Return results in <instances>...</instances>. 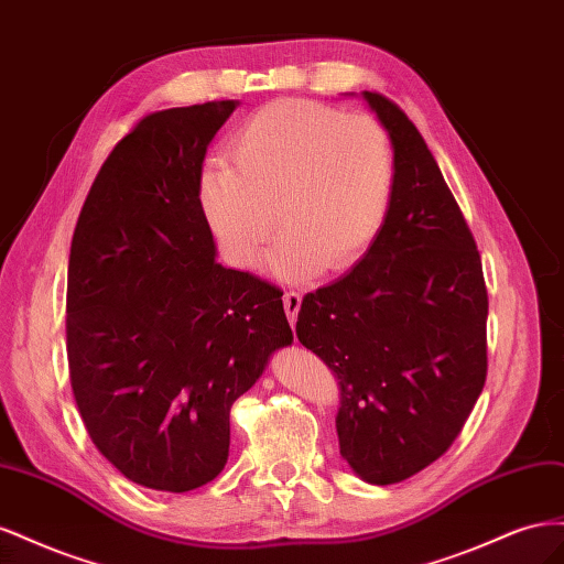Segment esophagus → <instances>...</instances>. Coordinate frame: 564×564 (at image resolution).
Returning <instances> with one entry per match:
<instances>
[{
  "mask_svg": "<svg viewBox=\"0 0 564 564\" xmlns=\"http://www.w3.org/2000/svg\"><path fill=\"white\" fill-rule=\"evenodd\" d=\"M282 301H284V311H286V319H289V324H296V317H299V311H301V294L299 292H294V289H289V292H284V296H282Z\"/></svg>",
  "mask_w": 564,
  "mask_h": 564,
  "instance_id": "obj_1",
  "label": "esophagus"
}]
</instances>
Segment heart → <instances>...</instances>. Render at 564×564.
I'll use <instances>...</instances> for the list:
<instances>
[{
	"label": "heart",
	"mask_w": 564,
	"mask_h": 564,
	"mask_svg": "<svg viewBox=\"0 0 564 564\" xmlns=\"http://www.w3.org/2000/svg\"><path fill=\"white\" fill-rule=\"evenodd\" d=\"M230 155L204 164L199 207L235 265L259 261L275 218L270 270L280 280L344 272L377 240L395 185V152L377 119L272 100L237 127Z\"/></svg>",
	"instance_id": "heart-1"
}]
</instances>
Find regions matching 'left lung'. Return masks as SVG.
Wrapping results in <instances>:
<instances>
[{
  "instance_id": "1",
  "label": "left lung",
  "mask_w": 564,
  "mask_h": 564,
  "mask_svg": "<svg viewBox=\"0 0 564 564\" xmlns=\"http://www.w3.org/2000/svg\"><path fill=\"white\" fill-rule=\"evenodd\" d=\"M395 152L377 240L346 278L305 294L296 336L340 383V456L395 485L445 454L487 379V286L464 214L409 117L362 91Z\"/></svg>"
}]
</instances>
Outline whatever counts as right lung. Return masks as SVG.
I'll use <instances>...</instances> for the list:
<instances>
[{"label":"right lung","mask_w":564,"mask_h":564,"mask_svg":"<svg viewBox=\"0 0 564 564\" xmlns=\"http://www.w3.org/2000/svg\"><path fill=\"white\" fill-rule=\"evenodd\" d=\"M240 100L143 117L91 185L67 263V365L98 452L131 482L191 491L224 470L230 406L292 346L282 292L216 261L207 148Z\"/></svg>","instance_id":"add662e5"}]
</instances>
